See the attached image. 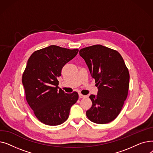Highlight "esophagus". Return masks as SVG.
<instances>
[{
  "label": "esophagus",
  "instance_id": "esophagus-1",
  "mask_svg": "<svg viewBox=\"0 0 153 153\" xmlns=\"http://www.w3.org/2000/svg\"><path fill=\"white\" fill-rule=\"evenodd\" d=\"M79 98L83 99V98H85V97H86V95H82V94H79Z\"/></svg>",
  "mask_w": 153,
  "mask_h": 153
}]
</instances>
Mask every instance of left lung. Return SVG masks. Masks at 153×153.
<instances>
[{"label": "left lung", "instance_id": "left-lung-1", "mask_svg": "<svg viewBox=\"0 0 153 153\" xmlns=\"http://www.w3.org/2000/svg\"><path fill=\"white\" fill-rule=\"evenodd\" d=\"M79 55L98 87L97 95L89 96L92 104L86 115L95 123H110L119 115L127 97L128 69L118 51L100 45L82 48Z\"/></svg>", "mask_w": 153, "mask_h": 153}]
</instances>
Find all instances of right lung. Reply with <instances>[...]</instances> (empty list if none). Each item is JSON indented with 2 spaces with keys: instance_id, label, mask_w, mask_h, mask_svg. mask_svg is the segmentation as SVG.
I'll list each match as a JSON object with an SVG mask.
<instances>
[{
  "instance_id": "obj_1",
  "label": "right lung",
  "mask_w": 153,
  "mask_h": 153,
  "mask_svg": "<svg viewBox=\"0 0 153 153\" xmlns=\"http://www.w3.org/2000/svg\"><path fill=\"white\" fill-rule=\"evenodd\" d=\"M78 51L51 45L35 51L27 61L22 76L26 99L36 118L45 125L56 126L66 122L71 107L78 100L77 92L66 94L58 86L62 68Z\"/></svg>"
}]
</instances>
